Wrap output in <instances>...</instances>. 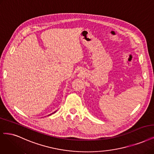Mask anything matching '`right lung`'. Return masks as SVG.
<instances>
[{
    "mask_svg": "<svg viewBox=\"0 0 154 154\" xmlns=\"http://www.w3.org/2000/svg\"><path fill=\"white\" fill-rule=\"evenodd\" d=\"M56 111H54V113H51V114H50V115H52V114H54V113H55V112H56Z\"/></svg>",
    "mask_w": 154,
    "mask_h": 154,
    "instance_id": "right-lung-1",
    "label": "right lung"
}]
</instances>
